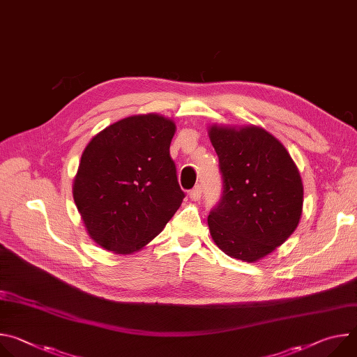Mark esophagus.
I'll list each match as a JSON object with an SVG mask.
<instances>
[{"label": "esophagus", "instance_id": "obj_1", "mask_svg": "<svg viewBox=\"0 0 357 357\" xmlns=\"http://www.w3.org/2000/svg\"><path fill=\"white\" fill-rule=\"evenodd\" d=\"M200 196H202V186H200V185H196V186L189 192V197L196 202V200L200 199Z\"/></svg>", "mask_w": 357, "mask_h": 357}]
</instances>
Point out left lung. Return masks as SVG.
Returning <instances> with one entry per match:
<instances>
[{"label":"left lung","instance_id":"8db88e82","mask_svg":"<svg viewBox=\"0 0 357 357\" xmlns=\"http://www.w3.org/2000/svg\"><path fill=\"white\" fill-rule=\"evenodd\" d=\"M223 176L220 205L208 218L211 236L229 257L256 263L298 227L303 186L282 142L259 126L208 128Z\"/></svg>","mask_w":357,"mask_h":357}]
</instances>
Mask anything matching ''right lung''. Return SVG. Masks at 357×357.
Returning <instances> with one entry per match:
<instances>
[{
	"label": "right lung",
	"instance_id": "add662e5",
	"mask_svg": "<svg viewBox=\"0 0 357 357\" xmlns=\"http://www.w3.org/2000/svg\"><path fill=\"white\" fill-rule=\"evenodd\" d=\"M174 120L137 114L97 132L73 179V199L89 236L105 250L132 254L155 238L179 209L169 145Z\"/></svg>",
	"mask_w": 357,
	"mask_h": 357
}]
</instances>
